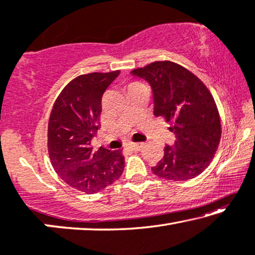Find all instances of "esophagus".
<instances>
[{
    "label": "esophagus",
    "instance_id": "esophagus-1",
    "mask_svg": "<svg viewBox=\"0 0 255 255\" xmlns=\"http://www.w3.org/2000/svg\"><path fill=\"white\" fill-rule=\"evenodd\" d=\"M143 145H144L143 143H131L130 145H129V147H130V149L134 150V151H138V150L142 149Z\"/></svg>",
    "mask_w": 255,
    "mask_h": 255
}]
</instances>
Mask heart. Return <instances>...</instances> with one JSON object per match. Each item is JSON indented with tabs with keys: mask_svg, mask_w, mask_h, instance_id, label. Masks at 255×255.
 I'll return each mask as SVG.
<instances>
[{
	"mask_svg": "<svg viewBox=\"0 0 255 255\" xmlns=\"http://www.w3.org/2000/svg\"><path fill=\"white\" fill-rule=\"evenodd\" d=\"M137 85H140V83H138V82H132V83H130V85H129V87H134V86H137Z\"/></svg>",
	"mask_w": 255,
	"mask_h": 255,
	"instance_id": "b5f03b06",
	"label": "heart"
}]
</instances>
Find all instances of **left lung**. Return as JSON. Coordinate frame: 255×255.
<instances>
[{
  "instance_id": "1",
  "label": "left lung",
  "mask_w": 255,
  "mask_h": 255,
  "mask_svg": "<svg viewBox=\"0 0 255 255\" xmlns=\"http://www.w3.org/2000/svg\"><path fill=\"white\" fill-rule=\"evenodd\" d=\"M131 74L150 83L154 116L172 124L176 140L165 145L154 175L169 181L198 176L211 164L221 139V120L211 91L187 68L169 60L135 68Z\"/></svg>"
}]
</instances>
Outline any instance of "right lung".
<instances>
[{"label": "right lung", "instance_id": "obj_1", "mask_svg": "<svg viewBox=\"0 0 255 255\" xmlns=\"http://www.w3.org/2000/svg\"><path fill=\"white\" fill-rule=\"evenodd\" d=\"M119 73L79 75L58 95L49 118L48 152L52 167L70 187L89 195L111 185L125 168L123 150L91 146L101 126L102 96Z\"/></svg>", "mask_w": 255, "mask_h": 255}]
</instances>
